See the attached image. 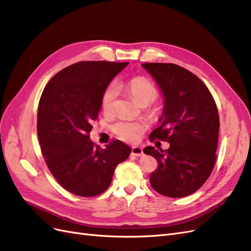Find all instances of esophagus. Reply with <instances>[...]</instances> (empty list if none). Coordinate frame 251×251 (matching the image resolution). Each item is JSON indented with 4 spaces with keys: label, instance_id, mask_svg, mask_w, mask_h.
Here are the masks:
<instances>
[{
    "label": "esophagus",
    "instance_id": "obj_1",
    "mask_svg": "<svg viewBox=\"0 0 251 251\" xmlns=\"http://www.w3.org/2000/svg\"><path fill=\"white\" fill-rule=\"evenodd\" d=\"M132 155H134V156H137V157H140V156H142L143 155V150H142V148H140V147H137V146H134V147H132Z\"/></svg>",
    "mask_w": 251,
    "mask_h": 251
}]
</instances>
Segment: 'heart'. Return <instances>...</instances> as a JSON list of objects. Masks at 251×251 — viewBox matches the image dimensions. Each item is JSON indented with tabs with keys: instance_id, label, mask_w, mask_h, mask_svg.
I'll use <instances>...</instances> for the list:
<instances>
[{
	"instance_id": "1",
	"label": "heart",
	"mask_w": 251,
	"mask_h": 251,
	"mask_svg": "<svg viewBox=\"0 0 251 251\" xmlns=\"http://www.w3.org/2000/svg\"><path fill=\"white\" fill-rule=\"evenodd\" d=\"M120 87L125 88L126 92L130 94L134 100L140 104H147L153 102L157 96L158 91L156 87L146 77H134L123 83ZM117 97V87L115 85H110L103 91L101 97V109L105 114L112 113ZM144 130L143 124L130 123V121H120L115 126L114 131L119 137L126 141H135L139 137V135Z\"/></svg>"
}]
</instances>
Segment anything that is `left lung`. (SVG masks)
I'll return each mask as SVG.
<instances>
[{
    "instance_id": "obj_1",
    "label": "left lung",
    "mask_w": 251,
    "mask_h": 251,
    "mask_svg": "<svg viewBox=\"0 0 251 251\" xmlns=\"http://www.w3.org/2000/svg\"><path fill=\"white\" fill-rule=\"evenodd\" d=\"M160 89L163 109L160 126L151 139L170 143L168 150L147 147L144 154L157 159L151 185L171 198H182L204 184L216 162L219 114L204 82L180 66L163 63L142 64Z\"/></svg>"
}]
</instances>
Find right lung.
<instances>
[{"instance_id":"1","label":"right lung","mask_w":251,"mask_h":251,"mask_svg":"<svg viewBox=\"0 0 251 251\" xmlns=\"http://www.w3.org/2000/svg\"><path fill=\"white\" fill-rule=\"evenodd\" d=\"M128 63L79 62L65 68L45 87L37 111V136L51 174L70 193L100 195L116 166L132 149L114 140L94 146L89 133L101 109L103 91Z\"/></svg>"}]
</instances>
